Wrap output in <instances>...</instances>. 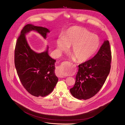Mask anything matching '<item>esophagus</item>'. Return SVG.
Listing matches in <instances>:
<instances>
[{
    "label": "esophagus",
    "instance_id": "34e87169",
    "mask_svg": "<svg viewBox=\"0 0 125 125\" xmlns=\"http://www.w3.org/2000/svg\"><path fill=\"white\" fill-rule=\"evenodd\" d=\"M64 63H68L69 64H70L69 65H71L72 64V63H70V62H68V61H66V62H64ZM70 67L69 66V67H66V68H65V69L66 70H67V71H70ZM63 69V68L62 67H61V66H60L58 68V69H57V70H56V76H58V77H59V78H63V77H64V75L63 74V73H62V72H61V71Z\"/></svg>",
    "mask_w": 125,
    "mask_h": 125
}]
</instances>
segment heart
I'll use <instances>...</instances> for the list:
<instances>
[{"label": "heart", "mask_w": 125, "mask_h": 125, "mask_svg": "<svg viewBox=\"0 0 125 125\" xmlns=\"http://www.w3.org/2000/svg\"><path fill=\"white\" fill-rule=\"evenodd\" d=\"M100 45L99 37L85 28L73 26L64 34L63 38L57 40L60 51H65L72 46L71 53L79 62H86L96 53ZM64 75H67L63 73Z\"/></svg>", "instance_id": "1"}]
</instances>
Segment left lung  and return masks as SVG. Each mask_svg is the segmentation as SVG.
Listing matches in <instances>:
<instances>
[{"label":"left lung","instance_id":"8db88e82","mask_svg":"<svg viewBox=\"0 0 125 125\" xmlns=\"http://www.w3.org/2000/svg\"><path fill=\"white\" fill-rule=\"evenodd\" d=\"M111 59L110 43L106 40L93 58L79 65L75 85L70 89L72 95L79 100H87L95 96L110 73Z\"/></svg>","mask_w":125,"mask_h":125}]
</instances>
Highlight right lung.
Here are the masks:
<instances>
[{
    "label": "right lung",
    "mask_w": 125,
    "mask_h": 125,
    "mask_svg": "<svg viewBox=\"0 0 125 125\" xmlns=\"http://www.w3.org/2000/svg\"><path fill=\"white\" fill-rule=\"evenodd\" d=\"M37 31L45 39L50 31L46 28L28 24L21 31L14 51V64L21 83L27 91L36 97H44L51 93L58 79L55 74L56 60L46 51L37 53L29 47L25 34Z\"/></svg>",
    "instance_id": "add662e5"
}]
</instances>
